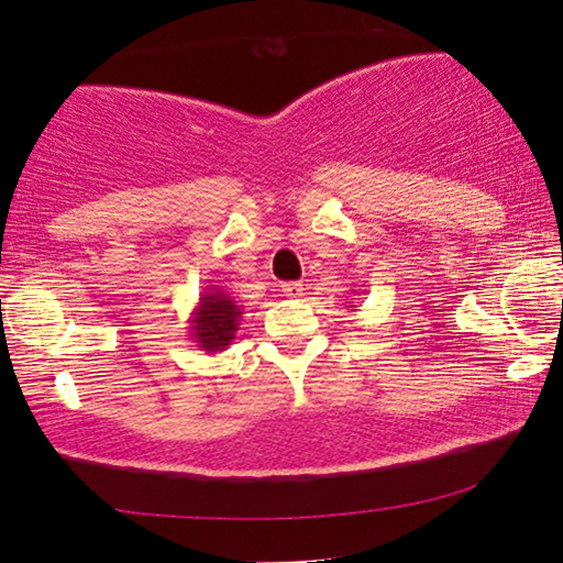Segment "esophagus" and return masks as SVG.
<instances>
[{"instance_id":"1","label":"esophagus","mask_w":563,"mask_h":563,"mask_svg":"<svg viewBox=\"0 0 563 563\" xmlns=\"http://www.w3.org/2000/svg\"><path fill=\"white\" fill-rule=\"evenodd\" d=\"M280 290H283V295H288V298H300L302 285L300 283H283Z\"/></svg>"}]
</instances>
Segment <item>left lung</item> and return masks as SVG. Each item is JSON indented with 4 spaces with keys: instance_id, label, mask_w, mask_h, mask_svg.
Segmentation results:
<instances>
[{
    "instance_id": "1",
    "label": "left lung",
    "mask_w": 563,
    "mask_h": 563,
    "mask_svg": "<svg viewBox=\"0 0 563 563\" xmlns=\"http://www.w3.org/2000/svg\"><path fill=\"white\" fill-rule=\"evenodd\" d=\"M350 308H355V305H350Z\"/></svg>"
}]
</instances>
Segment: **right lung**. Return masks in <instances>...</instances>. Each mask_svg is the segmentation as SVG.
<instances>
[{
	"label": "right lung",
	"instance_id": "right-lung-1",
	"mask_svg": "<svg viewBox=\"0 0 563 563\" xmlns=\"http://www.w3.org/2000/svg\"><path fill=\"white\" fill-rule=\"evenodd\" d=\"M241 320L243 305H238L233 295H228L218 285H208L188 318L190 340L196 342L198 350L216 355V352H223L228 345H233Z\"/></svg>",
	"mask_w": 563,
	"mask_h": 563
}]
</instances>
